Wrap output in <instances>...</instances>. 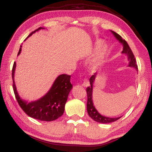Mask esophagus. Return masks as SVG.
<instances>
[{
	"instance_id": "esophagus-1",
	"label": "esophagus",
	"mask_w": 152,
	"mask_h": 152,
	"mask_svg": "<svg viewBox=\"0 0 152 152\" xmlns=\"http://www.w3.org/2000/svg\"><path fill=\"white\" fill-rule=\"evenodd\" d=\"M89 82L88 79L87 78L84 79L83 83H82V86H84V87H88V86H89Z\"/></svg>"
}]
</instances>
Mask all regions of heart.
Instances as JSON below:
<instances>
[{
    "mask_svg": "<svg viewBox=\"0 0 152 152\" xmlns=\"http://www.w3.org/2000/svg\"><path fill=\"white\" fill-rule=\"evenodd\" d=\"M104 54H105V50L102 49L100 52L98 54V56L96 57V58L94 60V62L93 63V69H96L101 65L103 62V59L104 57Z\"/></svg>",
    "mask_w": 152,
    "mask_h": 152,
    "instance_id": "b5f03b06",
    "label": "heart"
}]
</instances>
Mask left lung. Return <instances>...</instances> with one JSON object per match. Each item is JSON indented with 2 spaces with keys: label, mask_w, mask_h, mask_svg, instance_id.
I'll return each instance as SVG.
<instances>
[{
  "label": "left lung",
  "mask_w": 152,
  "mask_h": 152,
  "mask_svg": "<svg viewBox=\"0 0 152 152\" xmlns=\"http://www.w3.org/2000/svg\"><path fill=\"white\" fill-rule=\"evenodd\" d=\"M113 34L114 35V36L116 37V39L119 40V42H121L122 44H123V50L122 53L124 54H126V55L128 56V59L129 61V66L134 67L137 70V64L136 59L135 58V56L133 53L132 50L129 47V44H127L125 39H122V37L120 35L116 34V32L112 31ZM96 77V73H94L92 76L91 77L90 79H89V82H90V86L86 88V91H87V95H88V102H87V110H88V113L89 116L93 119L94 121H95L98 123H110L112 122H114L117 121L118 119L120 118L121 117L118 118H110V117H106V116H104L101 115L98 111H97L96 109L94 107L92 102V89H93V83L94 80H95V78Z\"/></svg>",
  "instance_id": "obj_1"
}]
</instances>
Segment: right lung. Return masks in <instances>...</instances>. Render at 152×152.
Instances as JSON below:
<instances>
[{
  "instance_id": "obj_1",
  "label": "right lung",
  "mask_w": 152,
  "mask_h": 152,
  "mask_svg": "<svg viewBox=\"0 0 152 152\" xmlns=\"http://www.w3.org/2000/svg\"><path fill=\"white\" fill-rule=\"evenodd\" d=\"M41 29L42 27H39L34 31H32L29 36ZM21 51V46L19 48L18 55ZM15 66L16 63L15 62L12 69L13 88L17 102L22 110L30 117L42 121H53L61 117L64 113V106L66 102L67 98L73 87L70 82L71 76L66 74L59 75L45 96L38 100L28 102L20 98L18 93L17 92L14 81Z\"/></svg>"
}]
</instances>
